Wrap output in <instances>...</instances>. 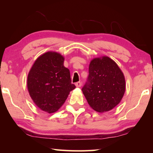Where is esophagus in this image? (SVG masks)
Listing matches in <instances>:
<instances>
[{
	"instance_id": "obj_1",
	"label": "esophagus",
	"mask_w": 153,
	"mask_h": 153,
	"mask_svg": "<svg viewBox=\"0 0 153 153\" xmlns=\"http://www.w3.org/2000/svg\"><path fill=\"white\" fill-rule=\"evenodd\" d=\"M75 85H76V87H77V88H79L80 86H81L82 84H81V82H76V84H75Z\"/></svg>"
}]
</instances>
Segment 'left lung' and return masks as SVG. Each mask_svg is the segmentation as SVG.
I'll use <instances>...</instances> for the list:
<instances>
[{"mask_svg":"<svg viewBox=\"0 0 153 153\" xmlns=\"http://www.w3.org/2000/svg\"><path fill=\"white\" fill-rule=\"evenodd\" d=\"M125 90V77L115 61L108 56L92 59L82 90L93 109L100 113L113 109L122 99Z\"/></svg>","mask_w":153,"mask_h":153,"instance_id":"obj_1","label":"left lung"}]
</instances>
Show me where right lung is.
Instances as JSON below:
<instances>
[{
  "mask_svg": "<svg viewBox=\"0 0 153 153\" xmlns=\"http://www.w3.org/2000/svg\"><path fill=\"white\" fill-rule=\"evenodd\" d=\"M64 57L56 52H47L33 63L27 76V89L38 108L49 113L60 108L76 86L70 71L63 65Z\"/></svg>",
  "mask_w": 153,
  "mask_h": 153,
  "instance_id": "right-lung-1",
  "label": "right lung"
}]
</instances>
